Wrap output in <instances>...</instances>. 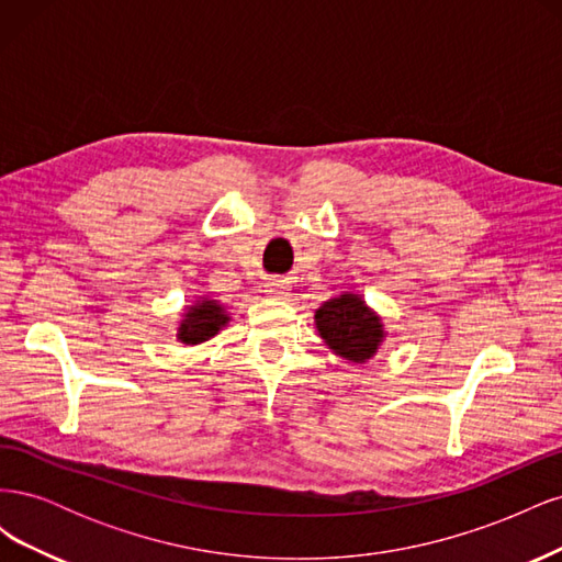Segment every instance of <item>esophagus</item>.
Masks as SVG:
<instances>
[{"label": "esophagus", "instance_id": "1", "mask_svg": "<svg viewBox=\"0 0 562 562\" xmlns=\"http://www.w3.org/2000/svg\"><path fill=\"white\" fill-rule=\"evenodd\" d=\"M269 297H283L285 295V283H281V281H271L269 285H267V291H265Z\"/></svg>", "mask_w": 562, "mask_h": 562}]
</instances>
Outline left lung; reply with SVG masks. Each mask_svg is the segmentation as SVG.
I'll return each instance as SVG.
<instances>
[{
  "mask_svg": "<svg viewBox=\"0 0 562 562\" xmlns=\"http://www.w3.org/2000/svg\"><path fill=\"white\" fill-rule=\"evenodd\" d=\"M314 323L326 347L351 363L372 359L386 337L382 316L356 293H342L323 302L314 312Z\"/></svg>",
  "mask_w": 562,
  "mask_h": 562,
  "instance_id": "8db88e82",
  "label": "left lung"
}]
</instances>
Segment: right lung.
I'll use <instances>...</instances> for the list:
<instances>
[{"label": "right lung", "mask_w": 562, "mask_h": 562, "mask_svg": "<svg viewBox=\"0 0 562 562\" xmlns=\"http://www.w3.org/2000/svg\"><path fill=\"white\" fill-rule=\"evenodd\" d=\"M227 323L229 314L225 310V304H220L213 297H199L184 310L176 337L182 345H201L206 342V339L215 337Z\"/></svg>", "instance_id": "obj_1"}]
</instances>
